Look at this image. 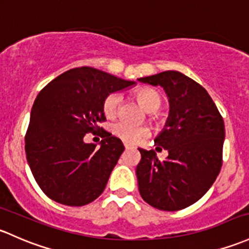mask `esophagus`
Masks as SVG:
<instances>
[{"mask_svg":"<svg viewBox=\"0 0 249 249\" xmlns=\"http://www.w3.org/2000/svg\"><path fill=\"white\" fill-rule=\"evenodd\" d=\"M124 146H125V149H131V148H133V145L131 144V143H129V142H124Z\"/></svg>","mask_w":249,"mask_h":249,"instance_id":"esophagus-1","label":"esophagus"}]
</instances>
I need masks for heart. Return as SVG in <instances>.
<instances>
[{
  "instance_id": "b5f03b06",
  "label": "heart",
  "mask_w": 249,
  "mask_h": 249,
  "mask_svg": "<svg viewBox=\"0 0 249 249\" xmlns=\"http://www.w3.org/2000/svg\"><path fill=\"white\" fill-rule=\"evenodd\" d=\"M136 98L140 104L148 112L158 111L162 104V99L156 90L151 88H141L136 91ZM120 103V95L118 93H112L105 99L104 113L107 117H114L117 114L118 106ZM112 131L116 136L129 142H140L149 136V130L145 126L133 125L126 122H118L112 126Z\"/></svg>"
}]
</instances>
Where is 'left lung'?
I'll return each mask as SVG.
<instances>
[{
    "label": "left lung",
    "instance_id": "left-lung-1",
    "mask_svg": "<svg viewBox=\"0 0 249 249\" xmlns=\"http://www.w3.org/2000/svg\"><path fill=\"white\" fill-rule=\"evenodd\" d=\"M138 81L162 87L169 101L166 125L154 140L156 149L162 146L168 156L160 161L154 150L138 148V190L159 210H181L199 200L219 174L223 118L208 91L181 72L168 70Z\"/></svg>",
    "mask_w": 249,
    "mask_h": 249
}]
</instances>
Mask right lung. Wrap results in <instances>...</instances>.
<instances>
[{"instance_id": "obj_1", "label": "right lung", "mask_w": 249, "mask_h": 249, "mask_svg": "<svg viewBox=\"0 0 249 249\" xmlns=\"http://www.w3.org/2000/svg\"><path fill=\"white\" fill-rule=\"evenodd\" d=\"M135 85L103 70L81 67L63 72L39 91L25 150L36 184L49 198L82 206L104 192L124 144L105 130L100 148L85 143L83 137L100 129L98 123L106 119L105 99Z\"/></svg>"}]
</instances>
